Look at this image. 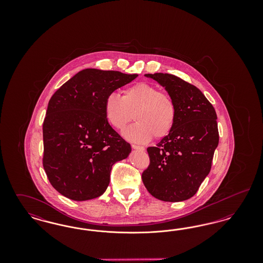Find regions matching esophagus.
I'll use <instances>...</instances> for the list:
<instances>
[{
	"label": "esophagus",
	"instance_id": "34e87169",
	"mask_svg": "<svg viewBox=\"0 0 263 263\" xmlns=\"http://www.w3.org/2000/svg\"><path fill=\"white\" fill-rule=\"evenodd\" d=\"M131 147H132V149H134V150L142 151V152H143V151H145V148H144V147H142V146H138V145H134V144H133Z\"/></svg>",
	"mask_w": 263,
	"mask_h": 263
}]
</instances>
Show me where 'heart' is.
<instances>
[{
	"label": "heart",
	"instance_id": "b5f03b06",
	"mask_svg": "<svg viewBox=\"0 0 263 263\" xmlns=\"http://www.w3.org/2000/svg\"><path fill=\"white\" fill-rule=\"evenodd\" d=\"M134 117L137 121L123 132L132 142L147 143L153 136L165 137L175 125V102L164 91L149 83H138L123 90L122 98L111 93L104 101V115L108 123L123 130Z\"/></svg>",
	"mask_w": 263,
	"mask_h": 263
}]
</instances>
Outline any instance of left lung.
I'll return each mask as SVG.
<instances>
[{"label":"left lung","mask_w":263,"mask_h":263,"mask_svg":"<svg viewBox=\"0 0 263 263\" xmlns=\"http://www.w3.org/2000/svg\"><path fill=\"white\" fill-rule=\"evenodd\" d=\"M165 88L176 108L175 125L156 147H149L150 165L142 180L160 200L191 198L209 175L219 144L217 114L199 88L171 74H146Z\"/></svg>","instance_id":"obj_1"}]
</instances>
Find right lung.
Wrapping results in <instances>:
<instances>
[{"instance_id": "obj_1", "label": "right lung", "mask_w": 263, "mask_h": 263, "mask_svg": "<svg viewBox=\"0 0 263 263\" xmlns=\"http://www.w3.org/2000/svg\"><path fill=\"white\" fill-rule=\"evenodd\" d=\"M137 77L85 69L52 96L43 122V167L63 196L85 201L102 195L113 164L131 153L106 120L104 101Z\"/></svg>"}]
</instances>
